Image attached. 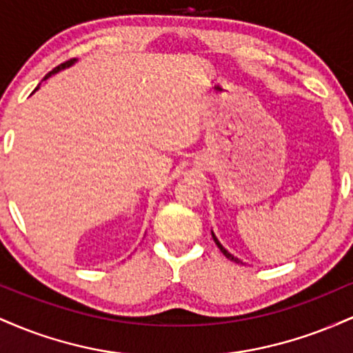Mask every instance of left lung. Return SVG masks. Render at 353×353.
Returning a JSON list of instances; mask_svg holds the SVG:
<instances>
[{
	"instance_id": "8db88e82",
	"label": "left lung",
	"mask_w": 353,
	"mask_h": 353,
	"mask_svg": "<svg viewBox=\"0 0 353 353\" xmlns=\"http://www.w3.org/2000/svg\"><path fill=\"white\" fill-rule=\"evenodd\" d=\"M210 234H212V239H214V242H216V244H217V247H219V249H221V252H222V254H224V255H225V257H228V259H229V261H234V262H237V264H242V261H241V259L234 257V255H232V254H230V252H229V250H228V249H225V247L221 244V242H219V239L216 237V234H214V232H212V230H210Z\"/></svg>"
}]
</instances>
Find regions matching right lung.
Masks as SVG:
<instances>
[{"instance_id":"add662e5","label":"right lung","mask_w":353,"mask_h":353,"mask_svg":"<svg viewBox=\"0 0 353 353\" xmlns=\"http://www.w3.org/2000/svg\"><path fill=\"white\" fill-rule=\"evenodd\" d=\"M76 61H78V59H70V61H66V63L59 64V66H58V68H54V70H52V71H50V72H48V74H46V76H44V79H43V81H46L48 78H51V76H52V74H56V72H59V71L66 70V68H71V66H72V64H74V63H76ZM39 84H41V83H39ZM38 89H39V86H38V88H36V89H34V91H38Z\"/></svg>"}]
</instances>
